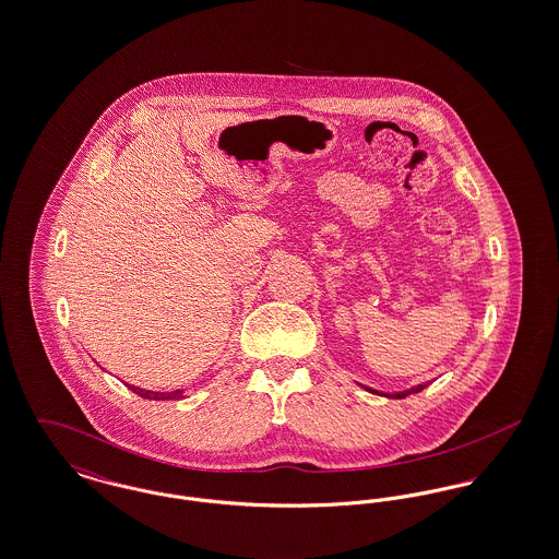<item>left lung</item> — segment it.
Segmentation results:
<instances>
[{
  "label": "left lung",
  "mask_w": 559,
  "mask_h": 559,
  "mask_svg": "<svg viewBox=\"0 0 559 559\" xmlns=\"http://www.w3.org/2000/svg\"><path fill=\"white\" fill-rule=\"evenodd\" d=\"M426 388V383H421V385H415V388H411V390H404V392H396V394H383V392H377V390H371V388H367L371 394H379V396H388V399H406V396H411V394H417V392H421Z\"/></svg>",
  "instance_id": "obj_1"
}]
</instances>
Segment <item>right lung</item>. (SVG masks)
I'll return each instance as SVG.
<instances>
[{
	"label": "right lung",
	"instance_id": "obj_1",
	"mask_svg": "<svg viewBox=\"0 0 559 559\" xmlns=\"http://www.w3.org/2000/svg\"><path fill=\"white\" fill-rule=\"evenodd\" d=\"M130 390H132L133 394H138V396H142V399L146 400H178L185 399V392L182 390H176V392H151V390H142V388H135V385H130V383H126Z\"/></svg>",
	"mask_w": 559,
	"mask_h": 559
}]
</instances>
